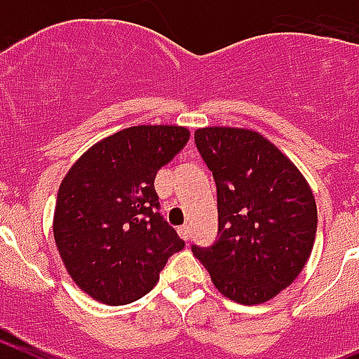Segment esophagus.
<instances>
[{
    "label": "esophagus",
    "instance_id": "1",
    "mask_svg": "<svg viewBox=\"0 0 359 359\" xmlns=\"http://www.w3.org/2000/svg\"><path fill=\"white\" fill-rule=\"evenodd\" d=\"M177 232H179V236H180V238H182V240H189L191 229L187 227V225H180V227L177 229Z\"/></svg>",
    "mask_w": 359,
    "mask_h": 359
}]
</instances>
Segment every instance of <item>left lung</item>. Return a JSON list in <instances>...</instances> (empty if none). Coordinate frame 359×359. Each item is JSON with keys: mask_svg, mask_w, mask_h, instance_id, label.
Wrapping results in <instances>:
<instances>
[{"mask_svg": "<svg viewBox=\"0 0 359 359\" xmlns=\"http://www.w3.org/2000/svg\"><path fill=\"white\" fill-rule=\"evenodd\" d=\"M218 196V240L193 245L218 292L261 304L288 288L304 268L316 234V203L302 173L254 130L205 127L195 132Z\"/></svg>", "mask_w": 359, "mask_h": 359, "instance_id": "left-lung-1", "label": "left lung"}]
</instances>
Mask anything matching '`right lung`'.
I'll return each instance as SVG.
<instances>
[{
  "label": "right lung",
  "instance_id": "obj_1",
  "mask_svg": "<svg viewBox=\"0 0 359 359\" xmlns=\"http://www.w3.org/2000/svg\"><path fill=\"white\" fill-rule=\"evenodd\" d=\"M189 130L140 125L109 135L64 177L55 243L82 292L109 306L147 295L184 241L159 212L157 172L186 147Z\"/></svg>",
  "mask_w": 359,
  "mask_h": 359
}]
</instances>
